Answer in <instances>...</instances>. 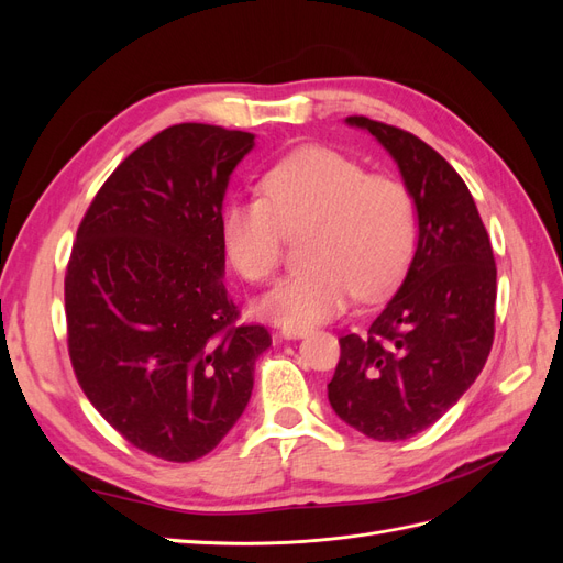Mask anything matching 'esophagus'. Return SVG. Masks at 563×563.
Listing matches in <instances>:
<instances>
[{
  "label": "esophagus",
  "instance_id": "34e87169",
  "mask_svg": "<svg viewBox=\"0 0 563 563\" xmlns=\"http://www.w3.org/2000/svg\"><path fill=\"white\" fill-rule=\"evenodd\" d=\"M308 333H310V331L305 329V327H282V331H279V335H282L284 340H298V338H305Z\"/></svg>",
  "mask_w": 563,
  "mask_h": 563
}]
</instances>
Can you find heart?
<instances>
[{"mask_svg": "<svg viewBox=\"0 0 563 563\" xmlns=\"http://www.w3.org/2000/svg\"><path fill=\"white\" fill-rule=\"evenodd\" d=\"M264 197L232 199L220 236L232 265L265 282L279 265L284 228L310 223L308 267L284 277L258 310L284 327H314L350 300L378 298L399 282L416 244V207L408 187L366 174L329 147H302L263 178Z\"/></svg>", "mask_w": 563, "mask_h": 563, "instance_id": "b5f03b06", "label": "heart"}]
</instances>
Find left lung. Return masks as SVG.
Wrapping results in <instances>:
<instances>
[{"label": "left lung", "instance_id": "left-lung-1", "mask_svg": "<svg viewBox=\"0 0 563 563\" xmlns=\"http://www.w3.org/2000/svg\"><path fill=\"white\" fill-rule=\"evenodd\" d=\"M395 159L413 197L418 242L397 294L364 335L340 338L335 416L376 441L428 430L479 376L493 345L496 261L467 185L413 133L347 117Z\"/></svg>", "mask_w": 563, "mask_h": 563}]
</instances>
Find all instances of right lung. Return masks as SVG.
Instances as JSON below:
<instances>
[{
    "instance_id": "1",
    "label": "right lung",
    "mask_w": 563,
    "mask_h": 563,
    "mask_svg": "<svg viewBox=\"0 0 563 563\" xmlns=\"http://www.w3.org/2000/svg\"><path fill=\"white\" fill-rule=\"evenodd\" d=\"M255 135L176 124L114 168L65 275L67 347L84 395L129 444L190 463L251 399L265 327H234L220 236L230 176Z\"/></svg>"
}]
</instances>
